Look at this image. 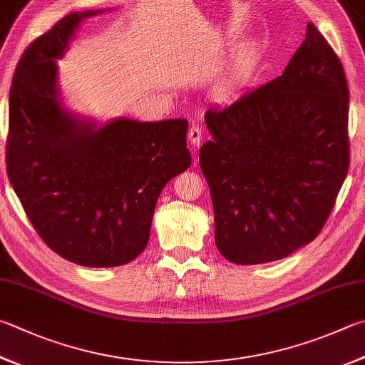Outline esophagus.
Segmentation results:
<instances>
[{
    "label": "esophagus",
    "instance_id": "obj_1",
    "mask_svg": "<svg viewBox=\"0 0 365 365\" xmlns=\"http://www.w3.org/2000/svg\"><path fill=\"white\" fill-rule=\"evenodd\" d=\"M188 140H190L191 145H195V147H200V143L202 140V128L200 124H191L190 125Z\"/></svg>",
    "mask_w": 365,
    "mask_h": 365
}]
</instances>
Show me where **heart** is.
<instances>
[{
	"label": "heart",
	"mask_w": 365,
	"mask_h": 365,
	"mask_svg": "<svg viewBox=\"0 0 365 365\" xmlns=\"http://www.w3.org/2000/svg\"><path fill=\"white\" fill-rule=\"evenodd\" d=\"M242 81V70L237 67L233 71L230 73L227 78H223L220 83L217 84V94L218 96H228L231 92H235L237 88H240V84Z\"/></svg>",
	"instance_id": "b5f03b06"
}]
</instances>
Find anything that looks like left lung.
I'll return each mask as SVG.
<instances>
[{
    "mask_svg": "<svg viewBox=\"0 0 365 365\" xmlns=\"http://www.w3.org/2000/svg\"><path fill=\"white\" fill-rule=\"evenodd\" d=\"M349 91L313 24L281 76L205 111L200 151L228 262L279 260L319 235L348 174Z\"/></svg>",
    "mask_w": 365,
    "mask_h": 365,
    "instance_id": "left-lung-1",
    "label": "left lung"
}]
</instances>
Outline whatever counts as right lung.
<instances>
[{
    "label": "right lung",
    "instance_id": "1",
    "mask_svg": "<svg viewBox=\"0 0 365 365\" xmlns=\"http://www.w3.org/2000/svg\"><path fill=\"white\" fill-rule=\"evenodd\" d=\"M101 12H71L26 48L12 78L6 142L9 182L39 237L94 268L142 254L164 185L191 164L187 119L118 118L97 128L65 110L56 61L79 22Z\"/></svg>",
    "mask_w": 365,
    "mask_h": 365
}]
</instances>
